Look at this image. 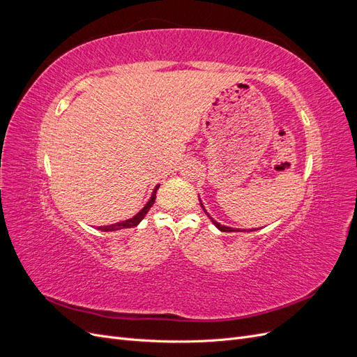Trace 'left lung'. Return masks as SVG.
<instances>
[{
  "mask_svg": "<svg viewBox=\"0 0 357 357\" xmlns=\"http://www.w3.org/2000/svg\"><path fill=\"white\" fill-rule=\"evenodd\" d=\"M202 205V204H201ZM204 208V207H202ZM205 211V210H204ZM205 213H207V211H205ZM208 218H210V215H208ZM211 219V218H210ZM211 222L215 225V226H218V228L222 231V232H232V231H235V229H232V228H228V226H223V225H220V223H218V222H215L214 219H211Z\"/></svg>",
  "mask_w": 357,
  "mask_h": 357,
  "instance_id": "obj_1",
  "label": "left lung"
}]
</instances>
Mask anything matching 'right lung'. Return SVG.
I'll return each instance as SVG.
<instances>
[{
  "label": "right lung",
  "instance_id": "right-lung-1",
  "mask_svg": "<svg viewBox=\"0 0 357 357\" xmlns=\"http://www.w3.org/2000/svg\"><path fill=\"white\" fill-rule=\"evenodd\" d=\"M158 188H159V186L155 188L153 195H152V198H150V201L146 204V207H144L142 211H139L138 214H135L132 219L125 220V222H119V223H114V225H110V226H100V229L107 232V231H119V229H125V228H134V226H137L139 222L143 220V218L147 214V211L150 210V207H152V205H153V202H155V199H156V190H158Z\"/></svg>",
  "mask_w": 357,
  "mask_h": 357
}]
</instances>
